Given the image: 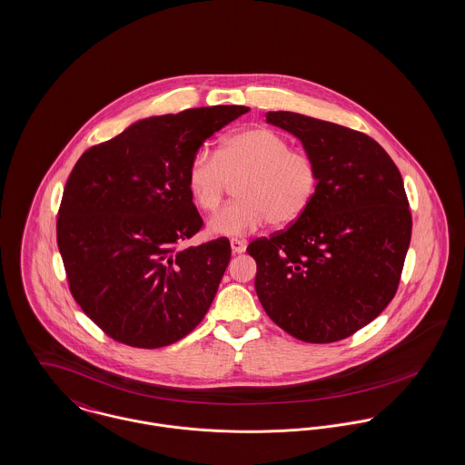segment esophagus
<instances>
[{"mask_svg": "<svg viewBox=\"0 0 465 465\" xmlns=\"http://www.w3.org/2000/svg\"><path fill=\"white\" fill-rule=\"evenodd\" d=\"M230 246H232V251H233L235 254H241V252L246 251V242H244V241H239V239H232V241H230Z\"/></svg>", "mask_w": 465, "mask_h": 465, "instance_id": "34e87169", "label": "esophagus"}]
</instances>
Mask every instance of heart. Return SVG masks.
Here are the masks:
<instances>
[{"label":"heart","mask_w":465,"mask_h":465,"mask_svg":"<svg viewBox=\"0 0 465 465\" xmlns=\"http://www.w3.org/2000/svg\"><path fill=\"white\" fill-rule=\"evenodd\" d=\"M237 179L239 200L209 223L214 235L244 237L271 221L295 223L317 196L321 168L312 153L292 148L285 136L260 125L232 133L215 153L198 150L187 168L189 194L203 213H214L230 180Z\"/></svg>","instance_id":"1"}]
</instances>
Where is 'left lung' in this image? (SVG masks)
Listing matches in <instances>:
<instances>
[{"instance_id": "8db88e82", "label": "left lung", "mask_w": 465, "mask_h": 465, "mask_svg": "<svg viewBox=\"0 0 465 465\" xmlns=\"http://www.w3.org/2000/svg\"><path fill=\"white\" fill-rule=\"evenodd\" d=\"M267 122L302 142L321 185L306 214L248 246L256 295L293 338L340 341L377 319L398 290L412 233L403 180L364 133L290 111H271Z\"/></svg>"}]
</instances>
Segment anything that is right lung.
<instances>
[{
	"label": "right lung",
	"mask_w": 465,
	"mask_h": 465,
	"mask_svg": "<svg viewBox=\"0 0 465 465\" xmlns=\"http://www.w3.org/2000/svg\"><path fill=\"white\" fill-rule=\"evenodd\" d=\"M248 111L194 107L152 116L75 163L56 242L72 297L111 340L166 347L209 312L232 250L226 237L180 248L203 228L187 168L207 138Z\"/></svg>",
	"instance_id": "add662e5"
}]
</instances>
